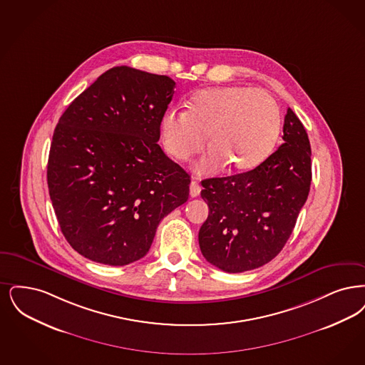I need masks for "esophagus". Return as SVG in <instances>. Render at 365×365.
<instances>
[{"mask_svg":"<svg viewBox=\"0 0 365 365\" xmlns=\"http://www.w3.org/2000/svg\"><path fill=\"white\" fill-rule=\"evenodd\" d=\"M200 192H201V185L198 182H195V180H191V183H190V195L191 197H198Z\"/></svg>","mask_w":365,"mask_h":365,"instance_id":"34e87169","label":"esophagus"}]
</instances>
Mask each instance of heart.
I'll use <instances>...</instances> for the list:
<instances>
[{
  "mask_svg": "<svg viewBox=\"0 0 365 365\" xmlns=\"http://www.w3.org/2000/svg\"><path fill=\"white\" fill-rule=\"evenodd\" d=\"M281 113L266 92L247 87L202 89L191 96L189 110H168L161 119V140L178 160H187L204 149L200 163L205 174L227 165L246 173L266 160L277 144Z\"/></svg>",
  "mask_w": 365,
  "mask_h": 365,
  "instance_id": "1",
  "label": "heart"
}]
</instances>
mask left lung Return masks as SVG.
<instances>
[{"mask_svg":"<svg viewBox=\"0 0 365 365\" xmlns=\"http://www.w3.org/2000/svg\"><path fill=\"white\" fill-rule=\"evenodd\" d=\"M284 144L254 170L201 182L209 206L198 240L205 259L227 273L270 262L285 246L311 186L306 129L288 108Z\"/></svg>","mask_w":365,"mask_h":365,"instance_id":"8db88e82","label":"left lung"}]
</instances>
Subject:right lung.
<instances>
[{"label": "right lung", "instance_id": "add662e5", "mask_svg": "<svg viewBox=\"0 0 365 365\" xmlns=\"http://www.w3.org/2000/svg\"><path fill=\"white\" fill-rule=\"evenodd\" d=\"M174 88L168 76L115 66L59 118L48 192L65 239L93 262L145 257L159 222L189 198V174L158 144Z\"/></svg>", "mask_w": 365, "mask_h": 365}]
</instances>
